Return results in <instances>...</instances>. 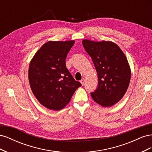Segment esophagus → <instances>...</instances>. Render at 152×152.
Returning a JSON list of instances; mask_svg holds the SVG:
<instances>
[{"instance_id":"esophagus-1","label":"esophagus","mask_w":152,"mask_h":152,"mask_svg":"<svg viewBox=\"0 0 152 152\" xmlns=\"http://www.w3.org/2000/svg\"><path fill=\"white\" fill-rule=\"evenodd\" d=\"M80 82L81 84H82V86H84V82H85V79H84V78H82V79L80 80Z\"/></svg>"}]
</instances>
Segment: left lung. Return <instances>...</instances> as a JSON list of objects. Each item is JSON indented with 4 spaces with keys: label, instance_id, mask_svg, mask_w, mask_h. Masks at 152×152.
I'll return each mask as SVG.
<instances>
[{
    "label": "left lung",
    "instance_id": "1",
    "mask_svg": "<svg viewBox=\"0 0 152 152\" xmlns=\"http://www.w3.org/2000/svg\"><path fill=\"white\" fill-rule=\"evenodd\" d=\"M82 44L98 73V86L91 97L103 107H112L123 98L129 85L131 68L126 55L111 41L84 39Z\"/></svg>",
    "mask_w": 152,
    "mask_h": 152
}]
</instances>
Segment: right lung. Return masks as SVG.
<instances>
[{"label": "right lung", "mask_w": 152, "mask_h": 152, "mask_svg": "<svg viewBox=\"0 0 152 152\" xmlns=\"http://www.w3.org/2000/svg\"><path fill=\"white\" fill-rule=\"evenodd\" d=\"M75 40L49 41L30 63L29 83L34 96L44 107L60 110L70 102L77 88L76 81L66 66L65 59Z\"/></svg>", "instance_id": "add662e5"}]
</instances>
